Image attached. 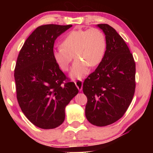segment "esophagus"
Returning <instances> with one entry per match:
<instances>
[{
  "mask_svg": "<svg viewBox=\"0 0 153 153\" xmlns=\"http://www.w3.org/2000/svg\"><path fill=\"white\" fill-rule=\"evenodd\" d=\"M74 83H75V85H76V88H78L79 91H82V88H83V81H81V80L75 81Z\"/></svg>",
  "mask_w": 153,
  "mask_h": 153,
  "instance_id": "34e87169",
  "label": "esophagus"
}]
</instances>
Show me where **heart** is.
Instances as JSON below:
<instances>
[{
	"label": "heart",
	"instance_id": "obj_1",
	"mask_svg": "<svg viewBox=\"0 0 153 153\" xmlns=\"http://www.w3.org/2000/svg\"><path fill=\"white\" fill-rule=\"evenodd\" d=\"M106 49V37L100 29H75L64 37L61 47L53 50L52 56L64 72L69 70L74 56L76 60L73 65L70 75L81 78L88 72V67L94 68L102 62Z\"/></svg>",
	"mask_w": 153,
	"mask_h": 153
}]
</instances>
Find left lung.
Wrapping results in <instances>:
<instances>
[{
    "label": "left lung",
    "instance_id": "8db88e82",
    "mask_svg": "<svg viewBox=\"0 0 153 153\" xmlns=\"http://www.w3.org/2000/svg\"><path fill=\"white\" fill-rule=\"evenodd\" d=\"M106 37L103 60L85 79L83 92L88 102L87 120L103 127L122 118L135 91L136 65L132 54L120 35L108 24H97Z\"/></svg>",
    "mask_w": 153,
    "mask_h": 153
}]
</instances>
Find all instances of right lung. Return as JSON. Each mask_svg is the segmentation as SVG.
Here are the masks:
<instances>
[{"instance_id":"right-lung-1","label":"right lung","mask_w":153,"mask_h":153,"mask_svg":"<svg viewBox=\"0 0 153 153\" xmlns=\"http://www.w3.org/2000/svg\"><path fill=\"white\" fill-rule=\"evenodd\" d=\"M72 25L37 27L25 42L16 60L14 79L22 112L35 126L49 129L64 122L66 106L79 93L52 56L54 42Z\"/></svg>"}]
</instances>
